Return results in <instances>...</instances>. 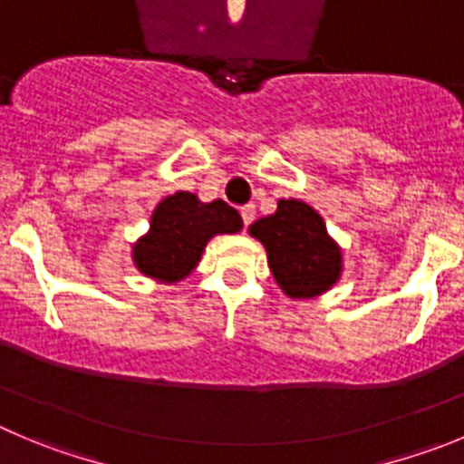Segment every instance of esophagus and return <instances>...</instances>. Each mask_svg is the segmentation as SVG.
<instances>
[{
	"instance_id": "obj_1",
	"label": "esophagus",
	"mask_w": 464,
	"mask_h": 464,
	"mask_svg": "<svg viewBox=\"0 0 464 464\" xmlns=\"http://www.w3.org/2000/svg\"><path fill=\"white\" fill-rule=\"evenodd\" d=\"M240 215L245 227H249V224L254 222V218H256V206H254V203H246V206L240 208Z\"/></svg>"
}]
</instances>
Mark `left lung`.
Masks as SVG:
<instances>
[{"label": "left lung", "instance_id": "obj_1", "mask_svg": "<svg viewBox=\"0 0 464 464\" xmlns=\"http://www.w3.org/2000/svg\"><path fill=\"white\" fill-rule=\"evenodd\" d=\"M249 236L263 242L276 284L293 300L323 295L341 279V246L309 203L281 198L276 212L249 227Z\"/></svg>", "mask_w": 464, "mask_h": 464}]
</instances>
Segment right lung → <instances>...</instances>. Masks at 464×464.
<instances>
[{
  "label": "right lung",
  "instance_id": "obj_1",
  "mask_svg": "<svg viewBox=\"0 0 464 464\" xmlns=\"http://www.w3.org/2000/svg\"><path fill=\"white\" fill-rule=\"evenodd\" d=\"M240 228V212L222 198L203 203L197 194L176 192L158 203L149 233L134 242L132 261L150 279L176 284L198 266L210 237Z\"/></svg>",
  "mask_w": 464,
  "mask_h": 464
}]
</instances>
